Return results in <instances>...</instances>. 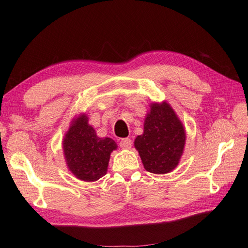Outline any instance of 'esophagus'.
Wrapping results in <instances>:
<instances>
[{"label":"esophagus","instance_id":"esophagus-1","mask_svg":"<svg viewBox=\"0 0 248 248\" xmlns=\"http://www.w3.org/2000/svg\"><path fill=\"white\" fill-rule=\"evenodd\" d=\"M119 144L123 149H130L132 145V140L130 138H123L122 140H120Z\"/></svg>","mask_w":248,"mask_h":248}]
</instances>
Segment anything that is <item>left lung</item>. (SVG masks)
I'll return each instance as SVG.
<instances>
[{"mask_svg":"<svg viewBox=\"0 0 248 248\" xmlns=\"http://www.w3.org/2000/svg\"><path fill=\"white\" fill-rule=\"evenodd\" d=\"M186 143V132L169 104L151 105L143 134L135 139V148L150 173L166 174L179 162Z\"/></svg>","mask_w":248,"mask_h":248,"instance_id":"obj_1","label":"left lung"}]
</instances>
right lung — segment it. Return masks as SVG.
Masks as SVG:
<instances>
[{
  "mask_svg": "<svg viewBox=\"0 0 248 248\" xmlns=\"http://www.w3.org/2000/svg\"><path fill=\"white\" fill-rule=\"evenodd\" d=\"M62 145L69 170L84 181H96L105 176L111 152L117 148L113 139L96 135L86 115L78 117L70 126Z\"/></svg>",
  "mask_w": 248,
  "mask_h": 248,
  "instance_id": "add662e5",
  "label": "right lung"
}]
</instances>
